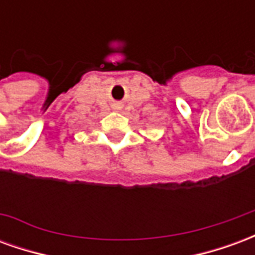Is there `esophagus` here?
I'll return each mask as SVG.
<instances>
[{"instance_id": "obj_1", "label": "esophagus", "mask_w": 255, "mask_h": 255, "mask_svg": "<svg viewBox=\"0 0 255 255\" xmlns=\"http://www.w3.org/2000/svg\"><path fill=\"white\" fill-rule=\"evenodd\" d=\"M115 109H116V111H119V109H120V106L116 105V106H115Z\"/></svg>"}]
</instances>
